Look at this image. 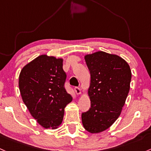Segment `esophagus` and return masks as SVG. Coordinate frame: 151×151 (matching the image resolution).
<instances>
[{"label":"esophagus","instance_id":"1","mask_svg":"<svg viewBox=\"0 0 151 151\" xmlns=\"http://www.w3.org/2000/svg\"><path fill=\"white\" fill-rule=\"evenodd\" d=\"M74 91H75V92L77 94H79L82 93V89H81L78 87H74Z\"/></svg>","mask_w":151,"mask_h":151}]
</instances>
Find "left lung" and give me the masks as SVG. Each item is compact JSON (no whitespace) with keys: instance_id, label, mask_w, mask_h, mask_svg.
<instances>
[{"instance_id":"8db88e82","label":"left lung","mask_w":151,"mask_h":151,"mask_svg":"<svg viewBox=\"0 0 151 151\" xmlns=\"http://www.w3.org/2000/svg\"><path fill=\"white\" fill-rule=\"evenodd\" d=\"M84 59L91 76V107L82 112V121L85 130L98 133L110 127L121 113L130 90L131 70L121 57L104 51Z\"/></svg>"}]
</instances>
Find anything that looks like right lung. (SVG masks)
<instances>
[{
    "label": "right lung",
    "mask_w": 151,
    "mask_h": 151,
    "mask_svg": "<svg viewBox=\"0 0 151 151\" xmlns=\"http://www.w3.org/2000/svg\"><path fill=\"white\" fill-rule=\"evenodd\" d=\"M63 59L41 55L26 64L19 75L21 97L31 115L44 128H57L64 108L72 100L65 84Z\"/></svg>",
    "instance_id": "right-lung-1"
}]
</instances>
